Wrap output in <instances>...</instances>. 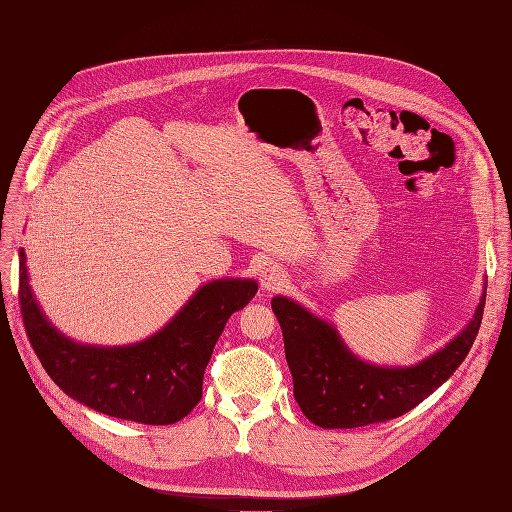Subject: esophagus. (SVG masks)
Returning <instances> with one entry per match:
<instances>
[{"label": "esophagus", "mask_w": 512, "mask_h": 512, "mask_svg": "<svg viewBox=\"0 0 512 512\" xmlns=\"http://www.w3.org/2000/svg\"><path fill=\"white\" fill-rule=\"evenodd\" d=\"M286 284V273L277 265H265L260 271V288L265 292H275Z\"/></svg>", "instance_id": "34e87169"}]
</instances>
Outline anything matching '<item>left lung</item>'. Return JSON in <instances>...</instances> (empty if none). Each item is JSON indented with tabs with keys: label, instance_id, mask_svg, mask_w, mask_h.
Returning a JSON list of instances; mask_svg holds the SVG:
<instances>
[{
	"label": "left lung",
	"instance_id": "1",
	"mask_svg": "<svg viewBox=\"0 0 512 512\" xmlns=\"http://www.w3.org/2000/svg\"><path fill=\"white\" fill-rule=\"evenodd\" d=\"M487 286L451 342L414 365H376L356 356L329 320L288 297L271 299L282 327L294 399L322 429H352L384 423L410 412L455 374L483 320Z\"/></svg>",
	"mask_w": 512,
	"mask_h": 512
}]
</instances>
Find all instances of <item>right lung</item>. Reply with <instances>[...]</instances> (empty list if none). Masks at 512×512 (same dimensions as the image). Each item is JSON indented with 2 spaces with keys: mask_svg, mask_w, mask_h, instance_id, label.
Here are the masks:
<instances>
[{
  "mask_svg": "<svg viewBox=\"0 0 512 512\" xmlns=\"http://www.w3.org/2000/svg\"><path fill=\"white\" fill-rule=\"evenodd\" d=\"M19 252V301L29 342L46 374L79 404L143 425H170L203 397V376L228 318L258 284L222 277L200 286L160 331L126 346L83 344L46 318Z\"/></svg>",
  "mask_w": 512,
  "mask_h": 512,
  "instance_id": "add662e5",
  "label": "right lung"
}]
</instances>
